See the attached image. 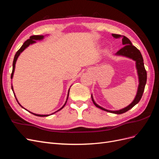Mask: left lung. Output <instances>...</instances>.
<instances>
[{"mask_svg":"<svg viewBox=\"0 0 159 159\" xmlns=\"http://www.w3.org/2000/svg\"><path fill=\"white\" fill-rule=\"evenodd\" d=\"M112 36L115 38H119L120 37H122V44L125 45L121 49H120L116 54H115V55L125 56L136 61V68L137 70V74L139 76V82L137 93L135 96V98L134 99L133 102L131 104L129 105L127 107L118 111H110L100 107L99 105H98L95 102V101L93 100V98L92 94H91V99H92L93 102L95 106L109 113H112L122 114L127 112V111L133 108L134 105L137 104L139 102V101L141 100L144 92V90H145L146 83H147V71L145 68V66H144L143 58L140 51H139L135 46H134L132 44L131 42L130 41L129 38H127L125 36H121L119 34H112Z\"/></svg>","mask_w":159,"mask_h":159,"instance_id":"1","label":"left lung"}]
</instances>
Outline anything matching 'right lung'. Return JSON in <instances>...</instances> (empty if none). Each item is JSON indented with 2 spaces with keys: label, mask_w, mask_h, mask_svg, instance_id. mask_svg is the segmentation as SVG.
<instances>
[{
  "label": "right lung",
  "mask_w": 159,
  "mask_h": 159,
  "mask_svg": "<svg viewBox=\"0 0 159 159\" xmlns=\"http://www.w3.org/2000/svg\"><path fill=\"white\" fill-rule=\"evenodd\" d=\"M44 36H42V35H34V36H30V39H28V40H27L26 41H25V42L23 44V45L21 46V48L20 49H19L17 52H16V54H15V56H14V60H13V64H12V74H11V79L12 78V77H13V74H14V69H15V64H16V60H17V59H18V56H20V53L21 52H22L24 50H25L26 48L28 47V46H29L30 44H34V43H36V40H42L43 38H44ZM12 91H13V88H12ZM14 93V92H13ZM69 93H70V89H69V90H68V97H67V99H66V103H65V104L63 105V107H62L61 108H60L59 110H57V111H56V112H54V113H53L52 114H54V113H56V112H57L58 111H60V110H61L62 108H64V107L65 106V105L66 104V102H67V100H68V96H69ZM14 96H15V94H14ZM15 98H16V101H17V102L18 103V100H17V99H16V96H15ZM18 104L20 105V106L22 107V108H24L22 105L18 103ZM25 109V108H24ZM28 111V110H27ZM30 113H31L32 114H33V115H36V116H39V117H47V116H49L50 115H38V114H36V113H32V112H30V111H29ZM52 114H51V115H52Z\"/></svg>",
  "instance_id": "1"
}]
</instances>
